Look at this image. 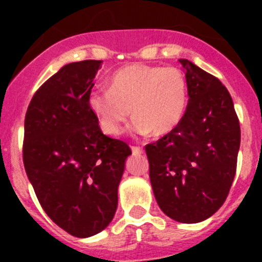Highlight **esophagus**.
<instances>
[{"instance_id":"34e87169","label":"esophagus","mask_w":262,"mask_h":262,"mask_svg":"<svg viewBox=\"0 0 262 262\" xmlns=\"http://www.w3.org/2000/svg\"><path fill=\"white\" fill-rule=\"evenodd\" d=\"M132 152H133V154H136V155H139V154H141V152H143V148L137 147V145H133V147H132Z\"/></svg>"}]
</instances>
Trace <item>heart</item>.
<instances>
[{"mask_svg":"<svg viewBox=\"0 0 262 262\" xmlns=\"http://www.w3.org/2000/svg\"><path fill=\"white\" fill-rule=\"evenodd\" d=\"M187 103L185 75L175 67L132 63L115 71L108 91H94L88 107L99 127L108 136H118L129 117H136L132 130L166 135L183 117Z\"/></svg>","mask_w":262,"mask_h":262,"instance_id":"b5f03b06","label":"heart"}]
</instances>
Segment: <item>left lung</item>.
Returning a JSON list of instances; mask_svg holds the SVG:
<instances>
[{"label":"left lung","mask_w":262,"mask_h":262,"mask_svg":"<svg viewBox=\"0 0 262 262\" xmlns=\"http://www.w3.org/2000/svg\"><path fill=\"white\" fill-rule=\"evenodd\" d=\"M189 102L181 122L145 145L149 179L160 209L181 223L208 219L226 201L236 171L239 119L219 79L187 59Z\"/></svg>","instance_id":"1"}]
</instances>
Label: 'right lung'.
Returning a JSON list of instances; mask_svg holds the SVG:
<instances>
[{
  "mask_svg": "<svg viewBox=\"0 0 262 262\" xmlns=\"http://www.w3.org/2000/svg\"><path fill=\"white\" fill-rule=\"evenodd\" d=\"M103 61L68 63L31 99L23 162L47 216L71 235L87 238L110 224L130 148L103 135L88 96Z\"/></svg>",
  "mask_w": 262,
  "mask_h": 262,
  "instance_id": "add662e5",
  "label": "right lung"
}]
</instances>
